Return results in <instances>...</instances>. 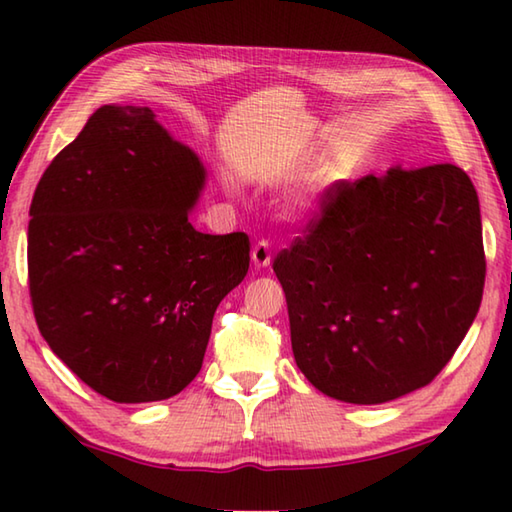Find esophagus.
Returning <instances> with one entry per match:
<instances>
[{"instance_id": "34e87169", "label": "esophagus", "mask_w": 512, "mask_h": 512, "mask_svg": "<svg viewBox=\"0 0 512 512\" xmlns=\"http://www.w3.org/2000/svg\"><path fill=\"white\" fill-rule=\"evenodd\" d=\"M250 257H253V264L257 268H266L271 264V244L268 241H257L253 250H250Z\"/></svg>"}]
</instances>
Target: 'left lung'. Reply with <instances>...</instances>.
I'll use <instances>...</instances> for the list:
<instances>
[{"label": "left lung", "mask_w": 512, "mask_h": 512, "mask_svg": "<svg viewBox=\"0 0 512 512\" xmlns=\"http://www.w3.org/2000/svg\"><path fill=\"white\" fill-rule=\"evenodd\" d=\"M273 271L309 383L345 403L394 401L430 385L477 318L475 185L450 163L333 183Z\"/></svg>", "instance_id": "obj_1"}]
</instances>
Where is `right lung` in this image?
<instances>
[{
	"mask_svg": "<svg viewBox=\"0 0 512 512\" xmlns=\"http://www.w3.org/2000/svg\"><path fill=\"white\" fill-rule=\"evenodd\" d=\"M203 185L199 156L132 105L96 109L37 183V329L109 401H165L188 387L219 302L248 273L246 232L206 235L188 221Z\"/></svg>",
	"mask_w": 512,
	"mask_h": 512,
	"instance_id": "add662e5",
	"label": "right lung"
}]
</instances>
